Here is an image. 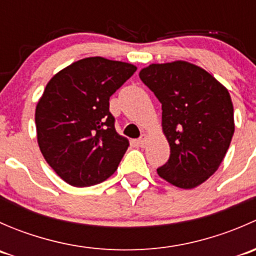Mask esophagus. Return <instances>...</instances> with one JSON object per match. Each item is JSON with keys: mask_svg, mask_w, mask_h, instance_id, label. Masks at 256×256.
Instances as JSON below:
<instances>
[{"mask_svg": "<svg viewBox=\"0 0 256 256\" xmlns=\"http://www.w3.org/2000/svg\"><path fill=\"white\" fill-rule=\"evenodd\" d=\"M146 142H147V135H141V138H138V144H140L141 147H144L146 146Z\"/></svg>", "mask_w": 256, "mask_h": 256, "instance_id": "1", "label": "esophagus"}]
</instances>
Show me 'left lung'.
<instances>
[{
  "label": "left lung",
  "instance_id": "8db88e82",
  "mask_svg": "<svg viewBox=\"0 0 256 256\" xmlns=\"http://www.w3.org/2000/svg\"><path fill=\"white\" fill-rule=\"evenodd\" d=\"M140 79L162 104V130L171 154L160 177L183 190L218 170L234 134L230 95L213 76L188 62L151 64Z\"/></svg>",
  "mask_w": 256,
  "mask_h": 256
}]
</instances>
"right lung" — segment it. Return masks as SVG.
Segmentation results:
<instances>
[{
  "label": "right lung",
  "instance_id": "obj_1",
  "mask_svg": "<svg viewBox=\"0 0 256 256\" xmlns=\"http://www.w3.org/2000/svg\"><path fill=\"white\" fill-rule=\"evenodd\" d=\"M136 69L90 56L49 80L36 108L37 140L49 166L69 184H98L118 170L130 144L116 132L109 100Z\"/></svg>",
  "mask_w": 256,
  "mask_h": 256
}]
</instances>
